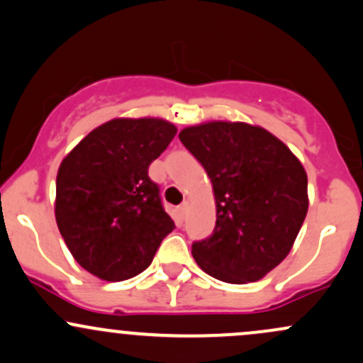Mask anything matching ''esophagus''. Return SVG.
Wrapping results in <instances>:
<instances>
[{
	"label": "esophagus",
	"instance_id": "34e87169",
	"mask_svg": "<svg viewBox=\"0 0 363 363\" xmlns=\"http://www.w3.org/2000/svg\"><path fill=\"white\" fill-rule=\"evenodd\" d=\"M177 212H179V217L181 218H184L186 217V213H188V203H182V205H179L177 206Z\"/></svg>",
	"mask_w": 363,
	"mask_h": 363
}]
</instances>
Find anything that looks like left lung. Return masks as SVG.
Listing matches in <instances>:
<instances>
[{
	"instance_id": "obj_1",
	"label": "left lung",
	"mask_w": 363,
	"mask_h": 363,
	"mask_svg": "<svg viewBox=\"0 0 363 363\" xmlns=\"http://www.w3.org/2000/svg\"><path fill=\"white\" fill-rule=\"evenodd\" d=\"M213 186L212 236L193 242L208 276L258 281L291 252L308 210L306 172L282 141L245 122H206L179 133Z\"/></svg>"
}]
</instances>
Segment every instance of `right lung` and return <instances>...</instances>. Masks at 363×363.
<instances>
[{"instance_id": "1", "label": "right lung", "mask_w": 363, "mask_h": 363, "mask_svg": "<svg viewBox=\"0 0 363 363\" xmlns=\"http://www.w3.org/2000/svg\"><path fill=\"white\" fill-rule=\"evenodd\" d=\"M175 133L174 123L162 118H113L63 158L55 217L72 257L93 276H138L175 229L148 175Z\"/></svg>"}]
</instances>
